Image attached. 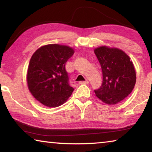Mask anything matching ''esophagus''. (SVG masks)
<instances>
[{
    "mask_svg": "<svg viewBox=\"0 0 152 152\" xmlns=\"http://www.w3.org/2000/svg\"><path fill=\"white\" fill-rule=\"evenodd\" d=\"M89 83V82L88 80H85V81H80L79 84H88Z\"/></svg>",
    "mask_w": 152,
    "mask_h": 152,
    "instance_id": "34e87169",
    "label": "esophagus"
}]
</instances>
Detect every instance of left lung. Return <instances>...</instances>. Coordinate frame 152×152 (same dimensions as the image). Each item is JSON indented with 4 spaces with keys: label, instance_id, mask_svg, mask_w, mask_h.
I'll return each instance as SVG.
<instances>
[{
    "label": "left lung",
    "instance_id": "left-lung-1",
    "mask_svg": "<svg viewBox=\"0 0 152 152\" xmlns=\"http://www.w3.org/2000/svg\"><path fill=\"white\" fill-rule=\"evenodd\" d=\"M94 53L101 64L102 84L94 92L107 104H116L130 94L136 82L133 62L122 50L106 46L96 48Z\"/></svg>",
    "mask_w": 152,
    "mask_h": 152
}]
</instances>
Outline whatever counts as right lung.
Segmentation results:
<instances>
[{
    "label": "right lung",
    "instance_id": "1",
    "mask_svg": "<svg viewBox=\"0 0 152 152\" xmlns=\"http://www.w3.org/2000/svg\"><path fill=\"white\" fill-rule=\"evenodd\" d=\"M74 51L66 45L50 44L33 53L27 71V84L36 100L48 107L64 104L74 91L69 84L66 63Z\"/></svg>",
    "mask_w": 152,
    "mask_h": 152
}]
</instances>
